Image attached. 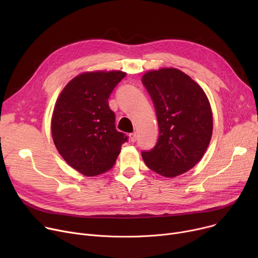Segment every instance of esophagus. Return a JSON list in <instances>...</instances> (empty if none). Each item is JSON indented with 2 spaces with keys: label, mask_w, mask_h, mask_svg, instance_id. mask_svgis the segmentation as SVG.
Masks as SVG:
<instances>
[{
  "label": "esophagus",
  "mask_w": 258,
  "mask_h": 258,
  "mask_svg": "<svg viewBox=\"0 0 258 258\" xmlns=\"http://www.w3.org/2000/svg\"><path fill=\"white\" fill-rule=\"evenodd\" d=\"M128 137H130V141L132 142V143H135L137 141V139H138V137H137V134L136 133H132V134H130L128 135Z\"/></svg>",
  "instance_id": "obj_1"
}]
</instances>
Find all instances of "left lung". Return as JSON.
I'll return each instance as SVG.
<instances>
[{"label":"left lung","instance_id":"1","mask_svg":"<svg viewBox=\"0 0 258 258\" xmlns=\"http://www.w3.org/2000/svg\"><path fill=\"white\" fill-rule=\"evenodd\" d=\"M142 84L153 100L159 138L142 152L146 166L166 178L191 169L205 154L212 136V112L205 92L174 68L148 71Z\"/></svg>","mask_w":258,"mask_h":258}]
</instances>
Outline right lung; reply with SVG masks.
<instances>
[{"label": "right lung", "instance_id": "right-lung-1", "mask_svg": "<svg viewBox=\"0 0 258 258\" xmlns=\"http://www.w3.org/2000/svg\"><path fill=\"white\" fill-rule=\"evenodd\" d=\"M121 71H96L73 78L54 106L51 131L58 153L87 177L110 170L127 137L115 126L108 97L124 78Z\"/></svg>", "mask_w": 258, "mask_h": 258}]
</instances>
